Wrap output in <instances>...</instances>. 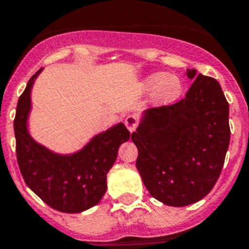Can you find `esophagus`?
Wrapping results in <instances>:
<instances>
[{"instance_id":"obj_1","label":"esophagus","mask_w":249,"mask_h":249,"mask_svg":"<svg viewBox=\"0 0 249 249\" xmlns=\"http://www.w3.org/2000/svg\"><path fill=\"white\" fill-rule=\"evenodd\" d=\"M125 125H126V128H128L129 132L133 133L137 129V126H138V119H137L136 116L130 115V116H128L125 119Z\"/></svg>"}]
</instances>
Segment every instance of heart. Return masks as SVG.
<instances>
[{"mask_svg":"<svg viewBox=\"0 0 249 249\" xmlns=\"http://www.w3.org/2000/svg\"><path fill=\"white\" fill-rule=\"evenodd\" d=\"M142 89L154 90V103L159 107L173 105L183 93V83L176 75H168L164 72H155L144 77Z\"/></svg>","mask_w":249,"mask_h":249,"instance_id":"b5f03b06","label":"heart"}]
</instances>
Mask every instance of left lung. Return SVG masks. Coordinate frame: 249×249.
Returning a JSON list of instances; mask_svg holds the SVG:
<instances>
[{
  "mask_svg": "<svg viewBox=\"0 0 249 249\" xmlns=\"http://www.w3.org/2000/svg\"><path fill=\"white\" fill-rule=\"evenodd\" d=\"M186 76L194 81L185 98L143 111L132 134L146 189L170 207H186L208 195L230 143L229 103L218 81L190 68Z\"/></svg>",
  "mask_w": 249,
  "mask_h": 249,
  "instance_id": "obj_1",
  "label": "left lung"
}]
</instances>
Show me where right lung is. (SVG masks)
Masks as SVG:
<instances>
[{"instance_id":"1","label":"right lung","mask_w":249,"mask_h":249,"mask_svg":"<svg viewBox=\"0 0 249 249\" xmlns=\"http://www.w3.org/2000/svg\"><path fill=\"white\" fill-rule=\"evenodd\" d=\"M42 68L29 79L19 98L14 132L17 158L25 183L49 207L63 213H80L97 205L107 190V173L130 133L123 123L91 137L71 154H59L38 143L29 133L33 84Z\"/></svg>"}]
</instances>
